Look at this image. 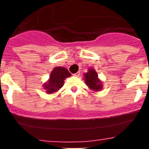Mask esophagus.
I'll return each mask as SVG.
<instances>
[{
  "mask_svg": "<svg viewBox=\"0 0 149 149\" xmlns=\"http://www.w3.org/2000/svg\"><path fill=\"white\" fill-rule=\"evenodd\" d=\"M80 72H77V73H74V74H73V76H76V77H79V76H80Z\"/></svg>",
  "mask_w": 149,
  "mask_h": 149,
  "instance_id": "34e87169",
  "label": "esophagus"
}]
</instances>
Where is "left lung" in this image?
Returning a JSON list of instances; mask_svg holds the SVG:
<instances>
[{
  "mask_svg": "<svg viewBox=\"0 0 149 149\" xmlns=\"http://www.w3.org/2000/svg\"><path fill=\"white\" fill-rule=\"evenodd\" d=\"M85 76V82L86 85L91 89L94 91H99L102 88V82L98 79L97 73L94 69H89L88 72L84 73Z\"/></svg>",
  "mask_w": 149,
  "mask_h": 149,
  "instance_id": "1",
  "label": "left lung"
}]
</instances>
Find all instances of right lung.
Wrapping results in <instances>:
<instances>
[{
    "label": "right lung",
    "instance_id": "add662e5",
    "mask_svg": "<svg viewBox=\"0 0 149 149\" xmlns=\"http://www.w3.org/2000/svg\"><path fill=\"white\" fill-rule=\"evenodd\" d=\"M71 76L70 72L63 67H56L51 72L49 79L47 84H45L44 88L48 94L57 91L63 86L64 80Z\"/></svg>",
    "mask_w": 149,
    "mask_h": 149
}]
</instances>
